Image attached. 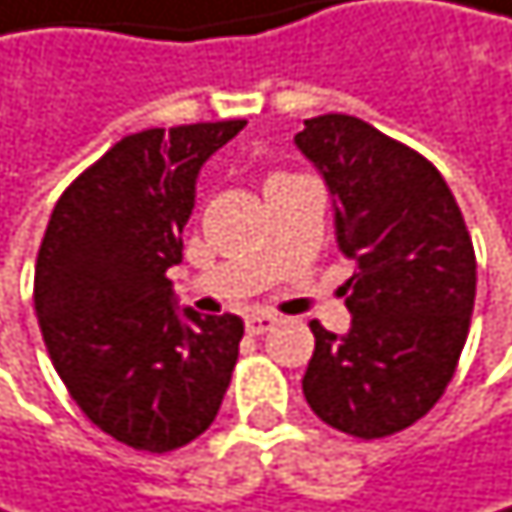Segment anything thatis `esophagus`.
Instances as JSON below:
<instances>
[{
  "mask_svg": "<svg viewBox=\"0 0 512 512\" xmlns=\"http://www.w3.org/2000/svg\"><path fill=\"white\" fill-rule=\"evenodd\" d=\"M273 327H276V315H267V312H251V315H245V331L251 337H261V334L273 331Z\"/></svg>",
  "mask_w": 512,
  "mask_h": 512,
  "instance_id": "esophagus-1",
  "label": "esophagus"
}]
</instances>
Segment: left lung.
Here are the masks:
<instances>
[{
    "instance_id": "obj_1",
    "label": "left lung",
    "mask_w": 512,
    "mask_h": 512,
    "mask_svg": "<svg viewBox=\"0 0 512 512\" xmlns=\"http://www.w3.org/2000/svg\"><path fill=\"white\" fill-rule=\"evenodd\" d=\"M334 200L346 282V334L312 321L303 376L312 413L352 437L419 422L446 391L467 340L477 258L443 175L413 148L352 115L303 121L294 136Z\"/></svg>"
}]
</instances>
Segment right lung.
Listing matches in <instances>:
<instances>
[{
  "mask_svg": "<svg viewBox=\"0 0 512 512\" xmlns=\"http://www.w3.org/2000/svg\"><path fill=\"white\" fill-rule=\"evenodd\" d=\"M245 121L142 130L108 148L57 200L39 261L35 315L81 413L133 449L169 452L218 416L242 318L178 309L181 264L203 163Z\"/></svg>",
  "mask_w": 512,
  "mask_h": 512,
  "instance_id": "right-lung-1",
  "label": "right lung"
}]
</instances>
